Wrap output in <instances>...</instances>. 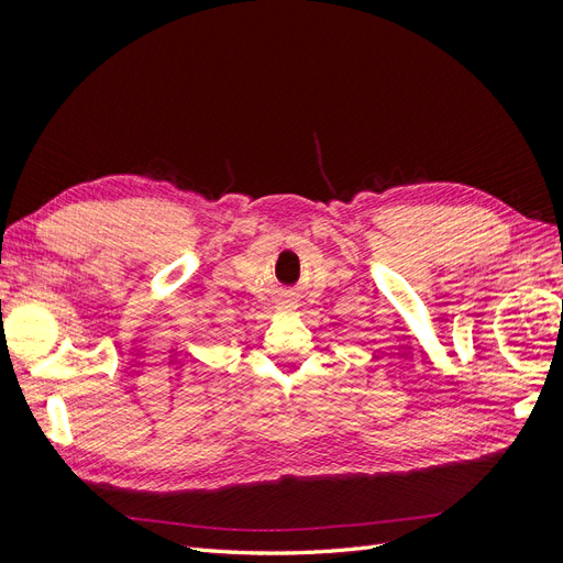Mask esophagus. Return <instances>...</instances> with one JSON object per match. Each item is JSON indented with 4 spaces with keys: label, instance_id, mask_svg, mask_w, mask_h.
<instances>
[{
    "label": "esophagus",
    "instance_id": "obj_1",
    "mask_svg": "<svg viewBox=\"0 0 563 563\" xmlns=\"http://www.w3.org/2000/svg\"><path fill=\"white\" fill-rule=\"evenodd\" d=\"M286 308H294V305H286Z\"/></svg>",
    "mask_w": 563,
    "mask_h": 563
}]
</instances>
